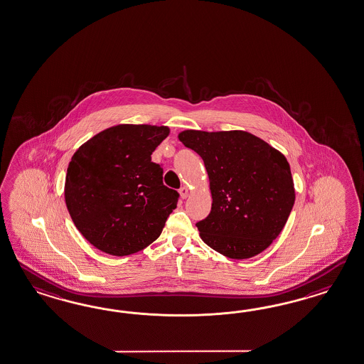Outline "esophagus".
<instances>
[{"label": "esophagus", "mask_w": 364, "mask_h": 364, "mask_svg": "<svg viewBox=\"0 0 364 364\" xmlns=\"http://www.w3.org/2000/svg\"><path fill=\"white\" fill-rule=\"evenodd\" d=\"M178 193H180L181 198H186V196H188V188H186V186H181V188L178 189Z\"/></svg>", "instance_id": "34e87169"}]
</instances>
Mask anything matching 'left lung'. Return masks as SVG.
I'll use <instances>...</instances> for the list:
<instances>
[{
  "mask_svg": "<svg viewBox=\"0 0 364 364\" xmlns=\"http://www.w3.org/2000/svg\"><path fill=\"white\" fill-rule=\"evenodd\" d=\"M178 139L203 158L210 181L212 210L196 223L201 240L231 259L264 251L294 204L291 167L283 154L242 130H186Z\"/></svg>",
  "mask_w": 364,
  "mask_h": 364,
  "instance_id": "8db88e82",
  "label": "left lung"
}]
</instances>
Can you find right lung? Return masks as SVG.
Returning a JSON list of instances; mask_svg holds the SVG:
<instances>
[{
    "mask_svg": "<svg viewBox=\"0 0 364 364\" xmlns=\"http://www.w3.org/2000/svg\"><path fill=\"white\" fill-rule=\"evenodd\" d=\"M167 126L117 124L79 147L67 169L64 196L72 221L95 247L124 257L156 240L178 193L151 161Z\"/></svg>",
    "mask_w": 364,
    "mask_h": 364,
    "instance_id": "1",
    "label": "right lung"
}]
</instances>
